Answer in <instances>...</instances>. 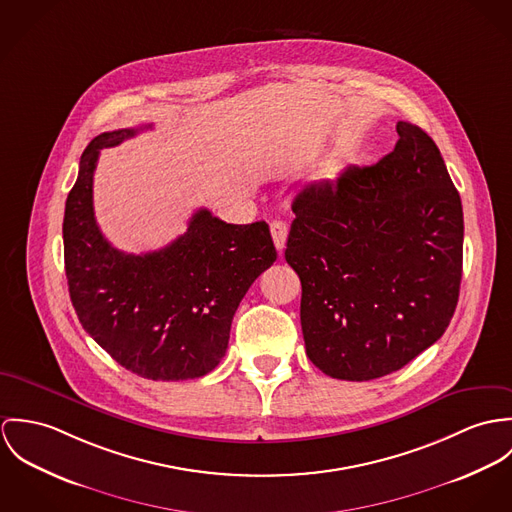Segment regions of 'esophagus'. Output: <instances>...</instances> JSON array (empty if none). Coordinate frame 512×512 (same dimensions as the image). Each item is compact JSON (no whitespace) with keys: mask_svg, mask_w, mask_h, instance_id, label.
Returning a JSON list of instances; mask_svg holds the SVG:
<instances>
[{"mask_svg":"<svg viewBox=\"0 0 512 512\" xmlns=\"http://www.w3.org/2000/svg\"><path fill=\"white\" fill-rule=\"evenodd\" d=\"M271 235L275 241V247L279 253H283L284 243H286V235H288V226L283 220H275L271 222Z\"/></svg>","mask_w":512,"mask_h":512,"instance_id":"34e87169","label":"esophagus"}]
</instances>
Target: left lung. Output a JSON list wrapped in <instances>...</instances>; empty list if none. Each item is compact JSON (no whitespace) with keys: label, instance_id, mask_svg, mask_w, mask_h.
<instances>
[{"label":"left lung","instance_id":"left-lung-1","mask_svg":"<svg viewBox=\"0 0 512 512\" xmlns=\"http://www.w3.org/2000/svg\"><path fill=\"white\" fill-rule=\"evenodd\" d=\"M397 131L379 163L292 204L284 259L302 284L306 355L334 379L398 371L444 336L457 306L461 198L432 137L406 121Z\"/></svg>","mask_w":512,"mask_h":512}]
</instances>
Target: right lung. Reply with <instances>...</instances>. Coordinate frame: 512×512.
Segmentation results:
<instances>
[{
	"instance_id": "add662e5",
	"label": "right lung",
	"mask_w": 512,
	"mask_h": 512,
	"mask_svg": "<svg viewBox=\"0 0 512 512\" xmlns=\"http://www.w3.org/2000/svg\"><path fill=\"white\" fill-rule=\"evenodd\" d=\"M149 127L102 133L84 149L64 208V269L82 328L121 367L151 381H186L218 367L233 314L277 249L265 222L226 224L206 208L159 251L115 249L94 218L96 163L100 149Z\"/></svg>"
}]
</instances>
